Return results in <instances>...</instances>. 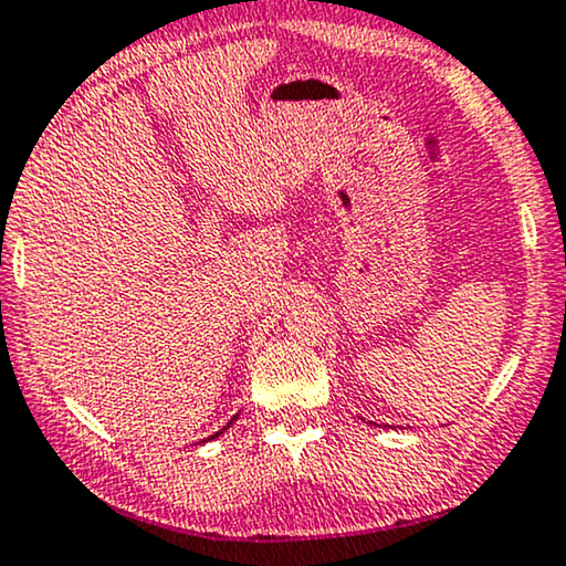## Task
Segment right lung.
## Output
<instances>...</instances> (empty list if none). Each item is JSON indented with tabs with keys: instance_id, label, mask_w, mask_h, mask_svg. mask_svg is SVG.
Segmentation results:
<instances>
[{
	"instance_id": "right-lung-1",
	"label": "right lung",
	"mask_w": 566,
	"mask_h": 566,
	"mask_svg": "<svg viewBox=\"0 0 566 566\" xmlns=\"http://www.w3.org/2000/svg\"><path fill=\"white\" fill-rule=\"evenodd\" d=\"M227 428H230V423H227ZM219 433H224V428H221V431H219ZM219 433H213V436H211V439H217V436H219Z\"/></svg>"
}]
</instances>
